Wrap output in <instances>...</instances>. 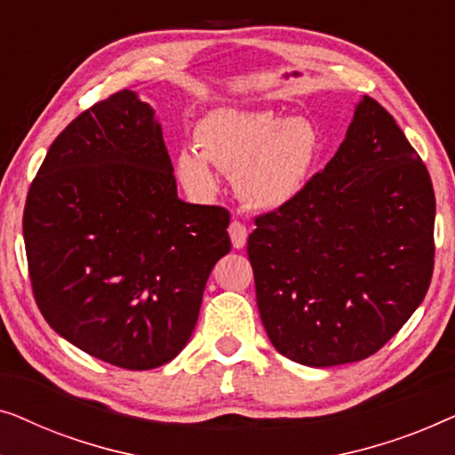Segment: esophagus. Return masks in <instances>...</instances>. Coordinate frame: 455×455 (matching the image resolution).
Instances as JSON below:
<instances>
[{
  "mask_svg": "<svg viewBox=\"0 0 455 455\" xmlns=\"http://www.w3.org/2000/svg\"><path fill=\"white\" fill-rule=\"evenodd\" d=\"M228 232H229V238H232L234 248H244L246 240H248V229H246L244 223L238 221V220H234L232 223H229Z\"/></svg>",
  "mask_w": 455,
  "mask_h": 455,
  "instance_id": "34e87169",
  "label": "esophagus"
}]
</instances>
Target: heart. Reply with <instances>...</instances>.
Masks as SVG:
<instances>
[{"mask_svg":"<svg viewBox=\"0 0 455 455\" xmlns=\"http://www.w3.org/2000/svg\"><path fill=\"white\" fill-rule=\"evenodd\" d=\"M198 151L176 155V176L190 195L211 198L220 190L213 167L235 176L240 196L263 211L282 209L307 188L321 155L319 128L307 117L271 109L223 108L195 128Z\"/></svg>","mask_w":455,"mask_h":455,"instance_id":"b5f03b06","label":"heart"}]
</instances>
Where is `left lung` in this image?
I'll return each instance as SVG.
<instances>
[{"label": "left lung", "instance_id": "1", "mask_svg": "<svg viewBox=\"0 0 455 455\" xmlns=\"http://www.w3.org/2000/svg\"><path fill=\"white\" fill-rule=\"evenodd\" d=\"M248 235L260 321L307 366L358 363L425 300L435 265L427 165L375 99L356 103L338 153Z\"/></svg>", "mask_w": 455, "mask_h": 455}]
</instances>
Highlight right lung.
I'll use <instances>...</instances> for the list:
<instances>
[{
	"label": "right lung",
	"mask_w": 455,
	"mask_h": 455,
	"mask_svg": "<svg viewBox=\"0 0 455 455\" xmlns=\"http://www.w3.org/2000/svg\"><path fill=\"white\" fill-rule=\"evenodd\" d=\"M228 226L226 209L178 198L155 109L116 92L68 124L30 184L22 232L36 307L91 356L157 369L195 331L232 248Z\"/></svg>",
	"instance_id": "add662e5"
}]
</instances>
